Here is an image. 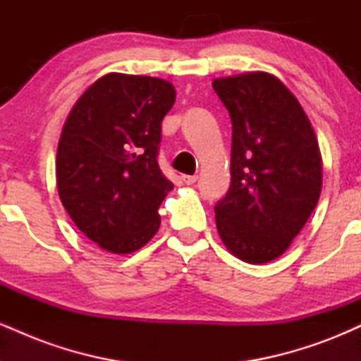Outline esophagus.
Wrapping results in <instances>:
<instances>
[{"label": "esophagus", "instance_id": "34e87169", "mask_svg": "<svg viewBox=\"0 0 361 361\" xmlns=\"http://www.w3.org/2000/svg\"><path fill=\"white\" fill-rule=\"evenodd\" d=\"M181 180H183V183L186 185H193L195 181H197V175H181Z\"/></svg>", "mask_w": 361, "mask_h": 361}]
</instances>
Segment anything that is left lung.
<instances>
[{
	"label": "left lung",
	"instance_id": "obj_1",
	"mask_svg": "<svg viewBox=\"0 0 361 361\" xmlns=\"http://www.w3.org/2000/svg\"><path fill=\"white\" fill-rule=\"evenodd\" d=\"M231 122V186L215 205L222 243L251 264L283 255L317 205L322 157L295 94L264 71L212 82Z\"/></svg>",
	"mask_w": 361,
	"mask_h": 361
}]
</instances>
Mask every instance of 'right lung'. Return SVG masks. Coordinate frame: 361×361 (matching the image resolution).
Masks as SVG:
<instances>
[{"label":"right lung","mask_w":361,"mask_h":361,"mask_svg":"<svg viewBox=\"0 0 361 361\" xmlns=\"http://www.w3.org/2000/svg\"><path fill=\"white\" fill-rule=\"evenodd\" d=\"M176 100L166 80L109 73L78 98L56 157L61 202L86 238L114 255L154 238L173 183L157 164L161 122Z\"/></svg>","instance_id":"obj_1"}]
</instances>
